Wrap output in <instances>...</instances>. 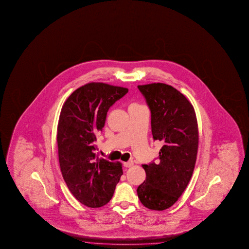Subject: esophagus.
<instances>
[{
	"label": "esophagus",
	"instance_id": "1",
	"mask_svg": "<svg viewBox=\"0 0 249 249\" xmlns=\"http://www.w3.org/2000/svg\"><path fill=\"white\" fill-rule=\"evenodd\" d=\"M133 164H134L133 161H128V162H124V166L126 167V168H129V167H131Z\"/></svg>",
	"mask_w": 249,
	"mask_h": 249
}]
</instances>
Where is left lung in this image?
Returning <instances> with one entry per match:
<instances>
[{
	"label": "left lung",
	"mask_w": 249,
	"mask_h": 249,
	"mask_svg": "<svg viewBox=\"0 0 249 249\" xmlns=\"http://www.w3.org/2000/svg\"><path fill=\"white\" fill-rule=\"evenodd\" d=\"M138 88L151 110L153 139L164 144L158 163L142 165L146 178L137 193L144 207L163 211L181 196L194 173L198 123L194 106L173 86L154 83Z\"/></svg>",
	"instance_id": "obj_1"
}]
</instances>
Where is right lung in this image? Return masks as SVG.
I'll return each mask as SVG.
<instances>
[{"mask_svg":"<svg viewBox=\"0 0 249 249\" xmlns=\"http://www.w3.org/2000/svg\"><path fill=\"white\" fill-rule=\"evenodd\" d=\"M128 89L89 83L64 102L57 125V146L63 179L74 197L89 207H101L113 196L122 176V164L98 159L97 134L105 126L110 106Z\"/></svg>","mask_w":249,"mask_h":249,"instance_id":"1","label":"right lung"}]
</instances>
